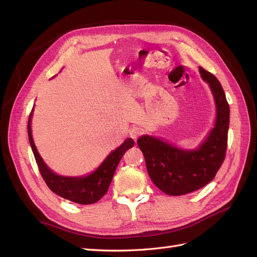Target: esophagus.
I'll return each instance as SVG.
<instances>
[{
  "label": "esophagus",
  "mask_w": 257,
  "mask_h": 257,
  "mask_svg": "<svg viewBox=\"0 0 257 257\" xmlns=\"http://www.w3.org/2000/svg\"><path fill=\"white\" fill-rule=\"evenodd\" d=\"M141 134H142V128H141V127H137V126L132 127V128L130 130V133H128L130 137H131L132 139H134L135 142L137 141V138H138L139 136H141Z\"/></svg>",
  "instance_id": "obj_1"
}]
</instances>
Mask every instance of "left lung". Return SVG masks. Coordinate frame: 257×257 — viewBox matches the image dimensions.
Instances as JSON below:
<instances>
[{
	"instance_id": "8db88e82",
	"label": "left lung",
	"mask_w": 257,
	"mask_h": 257,
	"mask_svg": "<svg viewBox=\"0 0 257 257\" xmlns=\"http://www.w3.org/2000/svg\"><path fill=\"white\" fill-rule=\"evenodd\" d=\"M201 79L208 83L215 103L214 125L195 149H184L161 137L143 135L142 150L152 182L167 195L180 196L203 188L221 167L227 147L229 106L216 77L199 66Z\"/></svg>"
}]
</instances>
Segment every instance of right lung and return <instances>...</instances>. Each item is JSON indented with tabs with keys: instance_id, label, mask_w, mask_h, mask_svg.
Instances as JSON below:
<instances>
[{
	"instance_id": "1",
	"label": "right lung",
	"mask_w": 257,
	"mask_h": 257,
	"mask_svg": "<svg viewBox=\"0 0 257 257\" xmlns=\"http://www.w3.org/2000/svg\"><path fill=\"white\" fill-rule=\"evenodd\" d=\"M33 111L34 107L32 112L30 114L28 122L29 141L38 168H40L41 175L44 178L46 184L57 195L71 200L73 203L80 205H90L96 203L97 200H99L107 193L108 188H109L111 183L113 174L115 172V168L118 166L123 154L130 148L134 146L133 139H125L121 146H119L116 149L108 154L107 158L100 163V165L90 174L83 176L58 175L44 162L34 144L32 136V126H31Z\"/></svg>"
}]
</instances>
